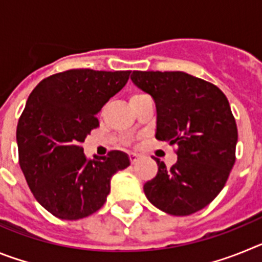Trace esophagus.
Wrapping results in <instances>:
<instances>
[{"mask_svg": "<svg viewBox=\"0 0 262 262\" xmlns=\"http://www.w3.org/2000/svg\"><path fill=\"white\" fill-rule=\"evenodd\" d=\"M139 160V156L136 154H129V161L131 164H136V161Z\"/></svg>", "mask_w": 262, "mask_h": 262, "instance_id": "obj_1", "label": "esophagus"}]
</instances>
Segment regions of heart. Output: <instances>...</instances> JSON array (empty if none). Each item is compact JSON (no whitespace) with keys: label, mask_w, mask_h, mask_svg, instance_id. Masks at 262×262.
I'll return each mask as SVG.
<instances>
[{"label":"heart","mask_w":262,"mask_h":262,"mask_svg":"<svg viewBox=\"0 0 262 262\" xmlns=\"http://www.w3.org/2000/svg\"><path fill=\"white\" fill-rule=\"evenodd\" d=\"M143 97H147V96H145V94H143V93H134L133 96L129 97V103L135 102V101H138V99L143 98Z\"/></svg>","instance_id":"obj_1"}]
</instances>
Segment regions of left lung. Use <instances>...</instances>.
<instances>
[{"mask_svg":"<svg viewBox=\"0 0 262 262\" xmlns=\"http://www.w3.org/2000/svg\"><path fill=\"white\" fill-rule=\"evenodd\" d=\"M131 80L154 98L156 139L177 144V163L144 185L148 201L184 216L211 203L226 185L236 160L237 127L228 99L211 82L185 72L134 71Z\"/></svg>","mask_w":262,"mask_h":262,"instance_id":"8db88e82","label":"left lung"}]
</instances>
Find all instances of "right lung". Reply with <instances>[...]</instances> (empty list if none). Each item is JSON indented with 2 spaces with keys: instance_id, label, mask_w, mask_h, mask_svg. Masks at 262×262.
<instances>
[{
  "instance_id": "1",
  "label": "right lung",
  "mask_w": 262,
  "mask_h": 262,
  "mask_svg": "<svg viewBox=\"0 0 262 262\" xmlns=\"http://www.w3.org/2000/svg\"><path fill=\"white\" fill-rule=\"evenodd\" d=\"M129 73L69 69L41 80L27 99L17 126L19 165L35 200L60 219L77 221L98 211L113 174L129 165L120 151L86 159L81 145L99 126L97 113Z\"/></svg>"
}]
</instances>
